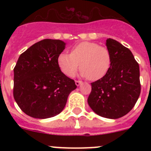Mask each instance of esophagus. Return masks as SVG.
Returning <instances> with one entry per match:
<instances>
[{"instance_id": "obj_1", "label": "esophagus", "mask_w": 151, "mask_h": 151, "mask_svg": "<svg viewBox=\"0 0 151 151\" xmlns=\"http://www.w3.org/2000/svg\"><path fill=\"white\" fill-rule=\"evenodd\" d=\"M82 81H77V80H76V85L77 86H79V85H81V84H82Z\"/></svg>"}]
</instances>
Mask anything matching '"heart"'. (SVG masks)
Listing matches in <instances>:
<instances>
[{
  "instance_id": "b5f03b06",
  "label": "heart",
  "mask_w": 151,
  "mask_h": 151,
  "mask_svg": "<svg viewBox=\"0 0 151 151\" xmlns=\"http://www.w3.org/2000/svg\"><path fill=\"white\" fill-rule=\"evenodd\" d=\"M111 61V54L106 47L91 41L80 42L73 47L71 54L62 53L57 57L58 66L66 76H73L81 66V76L92 81L104 76Z\"/></svg>"
}]
</instances>
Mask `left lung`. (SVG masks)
<instances>
[{
  "label": "left lung",
  "mask_w": 151,
  "mask_h": 151,
  "mask_svg": "<svg viewBox=\"0 0 151 151\" xmlns=\"http://www.w3.org/2000/svg\"><path fill=\"white\" fill-rule=\"evenodd\" d=\"M106 45L111 66L102 78L91 83L88 103L97 115L118 119L126 115L139 97V65L131 50L116 40L107 38Z\"/></svg>",
  "instance_id": "left-lung-1"
}]
</instances>
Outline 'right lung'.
I'll return each mask as SVG.
<instances>
[{"label": "right lung", "mask_w": 151, "mask_h": 151, "mask_svg": "<svg viewBox=\"0 0 151 151\" xmlns=\"http://www.w3.org/2000/svg\"><path fill=\"white\" fill-rule=\"evenodd\" d=\"M60 40L44 39L23 52L13 72V97L22 112L36 119L62 112L69 94L77 86L61 72L57 57L65 49Z\"/></svg>", "instance_id": "right-lung-1"}]
</instances>
